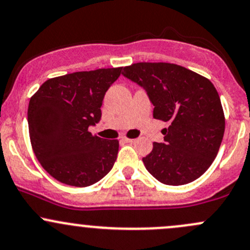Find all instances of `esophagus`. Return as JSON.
<instances>
[{"label": "esophagus", "instance_id": "1", "mask_svg": "<svg viewBox=\"0 0 250 250\" xmlns=\"http://www.w3.org/2000/svg\"><path fill=\"white\" fill-rule=\"evenodd\" d=\"M123 141H124V142H126V143H133V142H135L136 140H133V138H127V137H124V138H123Z\"/></svg>", "mask_w": 250, "mask_h": 250}]
</instances>
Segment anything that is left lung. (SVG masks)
<instances>
[{
	"label": "left lung",
	"instance_id": "left-lung-1",
	"mask_svg": "<svg viewBox=\"0 0 250 250\" xmlns=\"http://www.w3.org/2000/svg\"><path fill=\"white\" fill-rule=\"evenodd\" d=\"M154 104L153 117L168 123L164 143H153L143 158L149 173L167 185L194 182L219 151L225 117L217 89L196 72L168 62H137L124 67Z\"/></svg>",
	"mask_w": 250,
	"mask_h": 250
}]
</instances>
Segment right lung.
<instances>
[{"label": "right lung", "mask_w": 250, "mask_h": 250, "mask_svg": "<svg viewBox=\"0 0 250 250\" xmlns=\"http://www.w3.org/2000/svg\"><path fill=\"white\" fill-rule=\"evenodd\" d=\"M123 67L74 72L48 79L30 99L31 146L43 168L56 181L89 187L104 178L117 160L119 141L92 135L102 101Z\"/></svg>", "instance_id": "1"}]
</instances>
